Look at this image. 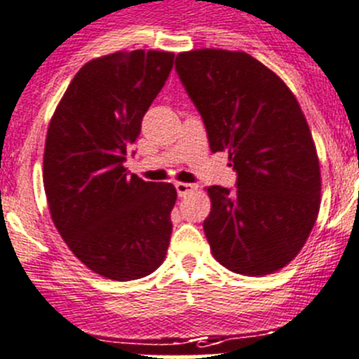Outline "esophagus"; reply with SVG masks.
Wrapping results in <instances>:
<instances>
[{
	"instance_id": "34e87169",
	"label": "esophagus",
	"mask_w": 359,
	"mask_h": 359,
	"mask_svg": "<svg viewBox=\"0 0 359 359\" xmlns=\"http://www.w3.org/2000/svg\"><path fill=\"white\" fill-rule=\"evenodd\" d=\"M175 189L177 193H179V196H186L189 195V193H193L196 189V184H191V182H177L175 184Z\"/></svg>"
}]
</instances>
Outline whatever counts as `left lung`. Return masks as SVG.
<instances>
[{"mask_svg":"<svg viewBox=\"0 0 359 359\" xmlns=\"http://www.w3.org/2000/svg\"><path fill=\"white\" fill-rule=\"evenodd\" d=\"M211 151H229L236 187L209 186L203 232L215 259L266 276L304 247L320 208V166L306 118L286 83L243 51L177 55Z\"/></svg>","mask_w":359,"mask_h":359,"instance_id":"8db88e82","label":"left lung"}]
</instances>
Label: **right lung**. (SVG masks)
Wrapping results in <instances>:
<instances>
[{
	"label": "right lung",
	"instance_id": "add662e5",
	"mask_svg": "<svg viewBox=\"0 0 359 359\" xmlns=\"http://www.w3.org/2000/svg\"><path fill=\"white\" fill-rule=\"evenodd\" d=\"M172 67L168 51L91 60L71 80L48 128L44 191L55 227L87 268L109 279L150 276L172 238L173 184L147 182L123 166Z\"/></svg>",
	"mask_w": 359,
	"mask_h": 359
}]
</instances>
